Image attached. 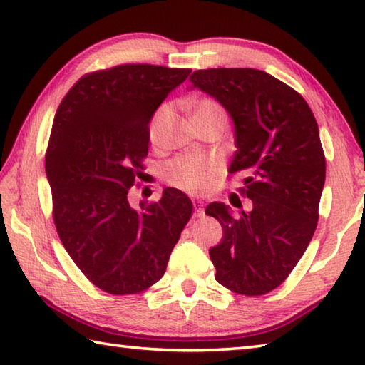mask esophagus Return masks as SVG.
Returning <instances> with one entry per match:
<instances>
[{
  "mask_svg": "<svg viewBox=\"0 0 365 365\" xmlns=\"http://www.w3.org/2000/svg\"><path fill=\"white\" fill-rule=\"evenodd\" d=\"M195 215L197 218L204 216V202L202 200H195Z\"/></svg>",
  "mask_w": 365,
  "mask_h": 365,
  "instance_id": "obj_1",
  "label": "esophagus"
}]
</instances>
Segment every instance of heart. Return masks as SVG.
Returning a JSON list of instances; mask_svg holds the SVG:
<instances>
[{
    "label": "heart",
    "mask_w": 365,
    "mask_h": 365,
    "mask_svg": "<svg viewBox=\"0 0 365 365\" xmlns=\"http://www.w3.org/2000/svg\"><path fill=\"white\" fill-rule=\"evenodd\" d=\"M169 113V105H161L152 115L149 123V138L152 143L158 141ZM192 114H195L196 122L212 118V115H224L222 108L212 98L199 100ZM221 170L222 168L218 160L197 157V155H185V157H178L169 163L166 174L169 183L177 188L188 192H205L218 180Z\"/></svg>",
    "instance_id": "obj_1"
}]
</instances>
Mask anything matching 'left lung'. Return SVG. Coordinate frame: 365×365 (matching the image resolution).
Wrapping results in <instances>:
<instances>
[{
	"mask_svg": "<svg viewBox=\"0 0 365 365\" xmlns=\"http://www.w3.org/2000/svg\"><path fill=\"white\" fill-rule=\"evenodd\" d=\"M195 89L222 105L235 127L229 174L243 175L251 212L232 216L212 202L222 226L210 247L216 281L238 294L259 297L281 285L311 243L327 163L317 120L297 91L255 68H207L191 75Z\"/></svg>",
	"mask_w": 365,
	"mask_h": 365,
	"instance_id": "obj_1",
	"label": "left lung"
}]
</instances>
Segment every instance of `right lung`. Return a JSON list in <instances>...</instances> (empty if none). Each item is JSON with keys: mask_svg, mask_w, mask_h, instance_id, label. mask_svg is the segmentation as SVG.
I'll use <instances>...</instances> for the list:
<instances>
[{"mask_svg": "<svg viewBox=\"0 0 365 365\" xmlns=\"http://www.w3.org/2000/svg\"><path fill=\"white\" fill-rule=\"evenodd\" d=\"M190 68L123 64L84 75L54 115L45 173L58 235L75 265L111 294L158 282L191 218L183 191L133 208L128 191L149 152V123Z\"/></svg>", "mask_w": 365, "mask_h": 365, "instance_id": "1", "label": "right lung"}]
</instances>
